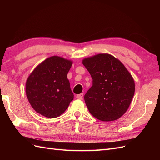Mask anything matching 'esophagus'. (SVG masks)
I'll return each mask as SVG.
<instances>
[{
  "instance_id": "obj_1",
  "label": "esophagus",
  "mask_w": 160,
  "mask_h": 160,
  "mask_svg": "<svg viewBox=\"0 0 160 160\" xmlns=\"http://www.w3.org/2000/svg\"><path fill=\"white\" fill-rule=\"evenodd\" d=\"M83 93H81V94L77 95L76 98H77V99H82V98H83Z\"/></svg>"
}]
</instances>
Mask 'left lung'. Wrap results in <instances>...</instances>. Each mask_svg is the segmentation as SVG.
<instances>
[{"label": "left lung", "mask_w": 160, "mask_h": 160, "mask_svg": "<svg viewBox=\"0 0 160 160\" xmlns=\"http://www.w3.org/2000/svg\"><path fill=\"white\" fill-rule=\"evenodd\" d=\"M93 85L84 99L90 113L99 120L110 122L126 112L135 92L132 76L122 62L109 54L83 59Z\"/></svg>", "instance_id": "8db88e82"}]
</instances>
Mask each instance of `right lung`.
I'll use <instances>...</instances> for the list:
<instances>
[{
  "label": "right lung",
  "mask_w": 160,
  "mask_h": 160,
  "mask_svg": "<svg viewBox=\"0 0 160 160\" xmlns=\"http://www.w3.org/2000/svg\"><path fill=\"white\" fill-rule=\"evenodd\" d=\"M71 65L72 61L52 56L31 72L26 83V94L37 113L55 118L68 108L74 98L67 77Z\"/></svg>",
  "instance_id": "add662e5"
}]
</instances>
